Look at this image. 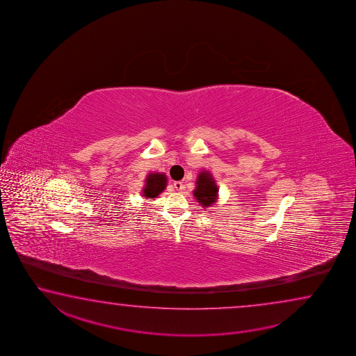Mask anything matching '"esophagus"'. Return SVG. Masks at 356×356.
<instances>
[{
	"label": "esophagus",
	"instance_id": "1",
	"mask_svg": "<svg viewBox=\"0 0 356 356\" xmlns=\"http://www.w3.org/2000/svg\"><path fill=\"white\" fill-rule=\"evenodd\" d=\"M173 187L175 188V191H178V192H181V191L184 189V184H183L181 181H175V183H173Z\"/></svg>",
	"mask_w": 356,
	"mask_h": 356
}]
</instances>
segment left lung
I'll return each instance as SVG.
<instances>
[{
	"mask_svg": "<svg viewBox=\"0 0 356 356\" xmlns=\"http://www.w3.org/2000/svg\"><path fill=\"white\" fill-rule=\"evenodd\" d=\"M195 189L193 191L194 197L198 200L202 207L208 208L217 202L218 189L216 181L213 179L209 172L202 170L195 181Z\"/></svg>",
	"mask_w": 356,
	"mask_h": 356,
	"instance_id": "left-lung-1",
	"label": "left lung"
}]
</instances>
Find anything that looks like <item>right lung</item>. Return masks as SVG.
Listing matches in <instances>:
<instances>
[{
	"label": "right lung",
	"instance_id": "obj_1",
	"mask_svg": "<svg viewBox=\"0 0 356 356\" xmlns=\"http://www.w3.org/2000/svg\"><path fill=\"white\" fill-rule=\"evenodd\" d=\"M167 187V177L163 173H149L145 179V186L143 188L142 195L145 198L153 200L157 198L159 194Z\"/></svg>",
	"mask_w": 356,
	"mask_h": 356
}]
</instances>
